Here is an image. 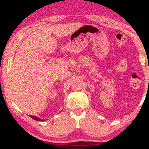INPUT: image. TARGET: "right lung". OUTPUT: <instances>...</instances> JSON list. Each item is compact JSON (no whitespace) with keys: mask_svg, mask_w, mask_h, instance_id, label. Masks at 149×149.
<instances>
[{"mask_svg":"<svg viewBox=\"0 0 149 149\" xmlns=\"http://www.w3.org/2000/svg\"><path fill=\"white\" fill-rule=\"evenodd\" d=\"M31 118H32L34 119V120H39V121H43V120L42 119H40L39 118L36 117V116H30Z\"/></svg>","mask_w":149,"mask_h":149,"instance_id":"1","label":"right lung"}]
</instances>
